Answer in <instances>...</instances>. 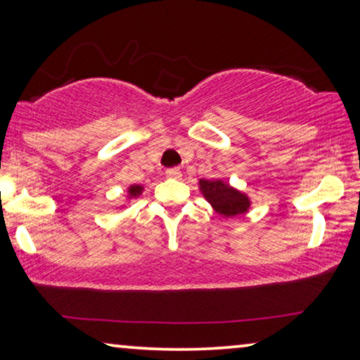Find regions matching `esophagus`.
Here are the masks:
<instances>
[{
    "instance_id": "34e87169",
    "label": "esophagus",
    "mask_w": 360,
    "mask_h": 360,
    "mask_svg": "<svg viewBox=\"0 0 360 360\" xmlns=\"http://www.w3.org/2000/svg\"><path fill=\"white\" fill-rule=\"evenodd\" d=\"M167 176L168 178H172V179H181V169L179 168H168L167 169Z\"/></svg>"
}]
</instances>
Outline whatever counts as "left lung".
I'll return each instance as SVG.
<instances>
[{"mask_svg":"<svg viewBox=\"0 0 360 360\" xmlns=\"http://www.w3.org/2000/svg\"><path fill=\"white\" fill-rule=\"evenodd\" d=\"M200 188H202L205 198L212 205V208L224 217H235L246 212L249 208V200L246 195L235 191L222 181L202 179L200 181Z\"/></svg>","mask_w":360,"mask_h":360,"instance_id":"1","label":"left lung"}]
</instances>
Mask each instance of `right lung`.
<instances>
[{"mask_svg": "<svg viewBox=\"0 0 360 360\" xmlns=\"http://www.w3.org/2000/svg\"><path fill=\"white\" fill-rule=\"evenodd\" d=\"M141 191H143V187H141V186H131L129 192H130L131 197H138V195L141 193Z\"/></svg>", "mask_w": 360, "mask_h": 360, "instance_id": "right-lung-1", "label": "right lung"}]
</instances>
